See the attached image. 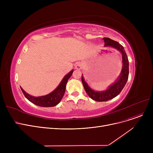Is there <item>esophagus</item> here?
Masks as SVG:
<instances>
[{
	"mask_svg": "<svg viewBox=\"0 0 153 153\" xmlns=\"http://www.w3.org/2000/svg\"><path fill=\"white\" fill-rule=\"evenodd\" d=\"M75 69L77 70H81L82 69V64L80 62H77L75 65Z\"/></svg>",
	"mask_w": 153,
	"mask_h": 153,
	"instance_id": "esophagus-1",
	"label": "esophagus"
}]
</instances>
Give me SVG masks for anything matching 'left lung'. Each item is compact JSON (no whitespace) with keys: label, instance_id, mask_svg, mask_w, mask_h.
<instances>
[{"label":"left lung","instance_id":"1","mask_svg":"<svg viewBox=\"0 0 153 153\" xmlns=\"http://www.w3.org/2000/svg\"><path fill=\"white\" fill-rule=\"evenodd\" d=\"M103 39L105 42L104 46L115 48L121 52L122 54V69L120 76L117 81L113 84L109 86L107 90L100 92L95 91L92 89L84 81V79L82 75V82L86 93L92 99L97 102L107 101L117 97L123 89L128 81V75H129V61H128L123 46L118 42L111 39L109 38H103Z\"/></svg>","mask_w":153,"mask_h":153}]
</instances>
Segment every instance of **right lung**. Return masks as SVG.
<instances>
[{
    "label": "right lung",
    "mask_w": 153,
    "mask_h": 153,
    "mask_svg": "<svg viewBox=\"0 0 153 153\" xmlns=\"http://www.w3.org/2000/svg\"><path fill=\"white\" fill-rule=\"evenodd\" d=\"M72 72H73V70L71 71L68 74H67L64 77L59 85L54 91L48 95L40 96V97H33V96L27 94L22 87H20L21 90L24 95H25V97L30 102L35 104V105L38 106L43 107H50L56 106L60 102L62 98L63 97L64 94L65 93L66 91V84L68 82V79L71 76Z\"/></svg>",
    "instance_id": "1"
}]
</instances>
